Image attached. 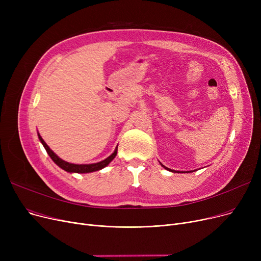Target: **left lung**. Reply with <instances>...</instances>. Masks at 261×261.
<instances>
[{"label": "left lung", "mask_w": 261, "mask_h": 261, "mask_svg": "<svg viewBox=\"0 0 261 261\" xmlns=\"http://www.w3.org/2000/svg\"><path fill=\"white\" fill-rule=\"evenodd\" d=\"M164 168H166L167 170H169V171H172V172H176V171H174V170H171V169H169V168H167V167H165V166H163Z\"/></svg>", "instance_id": "8db88e82"}]
</instances>
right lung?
I'll use <instances>...</instances> for the list:
<instances>
[{"instance_id": "1", "label": "right lung", "mask_w": 261, "mask_h": 261, "mask_svg": "<svg viewBox=\"0 0 261 261\" xmlns=\"http://www.w3.org/2000/svg\"><path fill=\"white\" fill-rule=\"evenodd\" d=\"M39 136V140L42 143V145L44 146L46 152L48 153V155L50 156V159L57 164V165L62 168L63 170L67 171V172H77V173H88V172H93V171H97L100 170L102 168H105L107 165H109V163L111 162L117 153V148L115 149V151L110 155L109 158H107L106 160L99 162V163H95V164H88V165H76V164H71V163H67L63 160H61L60 158H58L56 154H55L51 150L49 149V147L46 145V143L43 141V139L41 138V136L38 134Z\"/></svg>"}]
</instances>
